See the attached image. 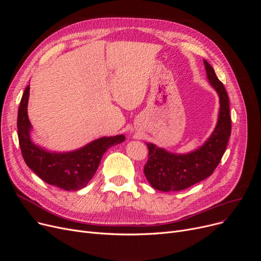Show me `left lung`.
Instances as JSON below:
<instances>
[{"mask_svg": "<svg viewBox=\"0 0 261 261\" xmlns=\"http://www.w3.org/2000/svg\"><path fill=\"white\" fill-rule=\"evenodd\" d=\"M204 65L210 84L220 100L216 128L203 146L187 154L171 153L148 143L149 154L144 172L154 189L179 191L193 186L212 175L224 154L231 131L228 96L213 66L206 60H204Z\"/></svg>", "mask_w": 261, "mask_h": 261, "instance_id": "1", "label": "left lung"}]
</instances>
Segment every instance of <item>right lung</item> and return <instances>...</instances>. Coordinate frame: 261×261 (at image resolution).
<instances>
[{
	"label": "right lung",
	"mask_w": 261,
	"mask_h": 261,
	"mask_svg": "<svg viewBox=\"0 0 261 261\" xmlns=\"http://www.w3.org/2000/svg\"><path fill=\"white\" fill-rule=\"evenodd\" d=\"M30 86L25 88L18 111V136L23 159L39 177L64 190H78L91 181L107 150L125 141V135L100 138L70 152H49L31 140L32 125L27 115Z\"/></svg>",
	"instance_id": "1"
}]
</instances>
